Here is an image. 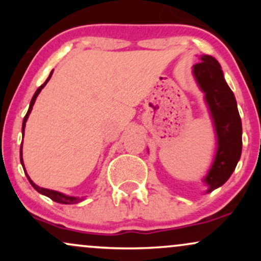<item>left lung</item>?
Wrapping results in <instances>:
<instances>
[{
	"label": "left lung",
	"instance_id": "obj_1",
	"mask_svg": "<svg viewBox=\"0 0 261 261\" xmlns=\"http://www.w3.org/2000/svg\"><path fill=\"white\" fill-rule=\"evenodd\" d=\"M193 73L205 93L217 137L216 155L203 179L208 187L207 193H211L228 180L241 158L242 120L234 94L224 81L221 65L216 59L202 55L201 61L194 65Z\"/></svg>",
	"mask_w": 261,
	"mask_h": 261
}]
</instances>
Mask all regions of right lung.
I'll return each instance as SVG.
<instances>
[{
  "mask_svg": "<svg viewBox=\"0 0 261 261\" xmlns=\"http://www.w3.org/2000/svg\"><path fill=\"white\" fill-rule=\"evenodd\" d=\"M53 72H54V71H51V72H50L49 77H47V80L45 81V82L43 83V85H41L40 87H39V88L37 89V92H35V93H34V95H33V98H32V100H31V106H29V109H28V113L25 114L24 119H23V125H22V133H23V134H24V127H25L27 119H28L29 114H31V112H32L33 106H34V103H35V99H37L38 94H39V93H40L41 89L44 88L45 85H46V83L49 82V80L51 79V74H53ZM22 145H23V143H22ZM20 163H22V166L24 167V163H23V158H22V147H20ZM24 170H25V169H24ZM27 178H28V180H29V182H31V184H32V187L34 188L35 190L38 191V193H40V194H43V195H45V196L50 197V199H51L53 201H55V202H59V203H65V205H71V203H77V202H80L81 200H82V199H81V197L68 196V195H65V194H62V193H59V191L50 190V189H45V188H40V187H38L37 184H34V182L32 181V179L29 178V175H28V174H27Z\"/></svg>",
  "mask_w": 261,
  "mask_h": 261,
  "instance_id": "right-lung-1",
  "label": "right lung"
}]
</instances>
